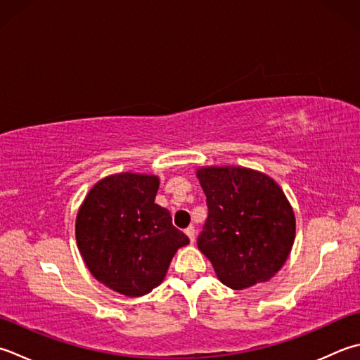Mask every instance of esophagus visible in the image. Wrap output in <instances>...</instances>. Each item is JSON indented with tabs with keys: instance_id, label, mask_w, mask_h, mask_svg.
Returning <instances> with one entry per match:
<instances>
[{
	"instance_id": "obj_1",
	"label": "esophagus",
	"mask_w": 360,
	"mask_h": 360,
	"mask_svg": "<svg viewBox=\"0 0 360 360\" xmlns=\"http://www.w3.org/2000/svg\"><path fill=\"white\" fill-rule=\"evenodd\" d=\"M186 236L190 238V242H195V236H196V231H195V228L193 226H188L187 229H186Z\"/></svg>"
}]
</instances>
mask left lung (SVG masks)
Segmentation results:
<instances>
[{"label":"left lung","instance_id":"8db88e82","mask_svg":"<svg viewBox=\"0 0 360 360\" xmlns=\"http://www.w3.org/2000/svg\"><path fill=\"white\" fill-rule=\"evenodd\" d=\"M209 215L198 248L232 290L270 281L295 242L293 209L269 174L245 167H200Z\"/></svg>","mask_w":360,"mask_h":360}]
</instances>
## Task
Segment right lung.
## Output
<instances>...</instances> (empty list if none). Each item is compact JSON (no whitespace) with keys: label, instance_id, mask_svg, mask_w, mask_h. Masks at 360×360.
Listing matches in <instances>:
<instances>
[{"label":"right lung","instance_id":"obj_1","mask_svg":"<svg viewBox=\"0 0 360 360\" xmlns=\"http://www.w3.org/2000/svg\"><path fill=\"white\" fill-rule=\"evenodd\" d=\"M159 176L118 173L90 188L76 215V243L89 271L124 297H143L164 281L188 237L154 202Z\"/></svg>","mask_w":360,"mask_h":360}]
</instances>
